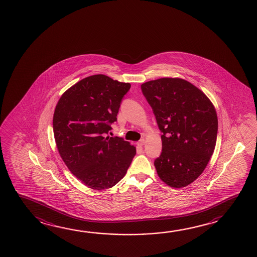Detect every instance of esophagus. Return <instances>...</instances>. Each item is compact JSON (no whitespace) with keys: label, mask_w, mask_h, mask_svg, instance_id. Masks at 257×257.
Instances as JSON below:
<instances>
[{"label":"esophagus","mask_w":257,"mask_h":257,"mask_svg":"<svg viewBox=\"0 0 257 257\" xmlns=\"http://www.w3.org/2000/svg\"><path fill=\"white\" fill-rule=\"evenodd\" d=\"M137 144H138V146H140V147H142V146L145 145V140H144V139L140 140Z\"/></svg>","instance_id":"esophagus-1"}]
</instances>
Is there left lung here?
Masks as SVG:
<instances>
[{
  "label": "left lung",
  "mask_w": 257,
  "mask_h": 257,
  "mask_svg": "<svg viewBox=\"0 0 257 257\" xmlns=\"http://www.w3.org/2000/svg\"><path fill=\"white\" fill-rule=\"evenodd\" d=\"M162 132L154 165L161 180L184 187L205 170L215 150L218 121L209 98L182 79L162 78L141 85Z\"/></svg>",
  "instance_id": "obj_1"
}]
</instances>
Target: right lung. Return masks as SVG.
Returning <instances> with one entry per match:
<instances>
[{"label": "right lung", "mask_w": 257, "mask_h": 257, "mask_svg": "<svg viewBox=\"0 0 257 257\" xmlns=\"http://www.w3.org/2000/svg\"><path fill=\"white\" fill-rule=\"evenodd\" d=\"M131 87L105 75H93L66 90L55 107L53 132L61 159L76 178L94 190L114 187L135 157V147L128 141L105 138Z\"/></svg>", "instance_id": "obj_1"}]
</instances>
